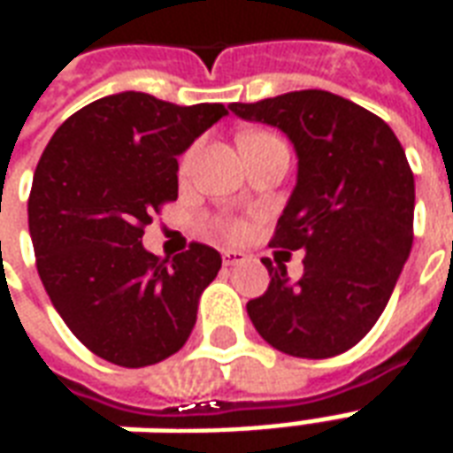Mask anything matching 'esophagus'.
Returning <instances> with one entry per match:
<instances>
[{
    "label": "esophagus",
    "instance_id": "34e87169",
    "mask_svg": "<svg viewBox=\"0 0 453 453\" xmlns=\"http://www.w3.org/2000/svg\"><path fill=\"white\" fill-rule=\"evenodd\" d=\"M247 259L245 252H240V250H223V265L226 266H235L242 265Z\"/></svg>",
    "mask_w": 453,
    "mask_h": 453
}]
</instances>
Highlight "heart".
Masks as SVG:
<instances>
[{
	"label": "heart",
	"instance_id": "b5f03b06",
	"mask_svg": "<svg viewBox=\"0 0 453 453\" xmlns=\"http://www.w3.org/2000/svg\"><path fill=\"white\" fill-rule=\"evenodd\" d=\"M252 135H266V133H247L245 138H252ZM220 230L230 237H240L242 233H245V223H240V220H223V223H220Z\"/></svg>",
	"mask_w": 453,
	"mask_h": 453
}]
</instances>
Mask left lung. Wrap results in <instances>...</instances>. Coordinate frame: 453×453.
I'll list each match as a JSON object with an SVG mask.
<instances>
[{
  "label": "left lung",
  "instance_id": "1",
  "mask_svg": "<svg viewBox=\"0 0 453 453\" xmlns=\"http://www.w3.org/2000/svg\"><path fill=\"white\" fill-rule=\"evenodd\" d=\"M245 120L284 130L298 179L272 247L303 250V274L269 269L247 315L274 349L327 359L351 349L388 303L412 247L415 179L395 133L376 113L323 89L230 104Z\"/></svg>",
  "mask_w": 453,
  "mask_h": 453
}]
</instances>
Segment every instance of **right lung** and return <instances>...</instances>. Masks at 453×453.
Listing matches in <instances>:
<instances>
[{"label":"right lung","mask_w":453,"mask_h":453,"mask_svg":"<svg viewBox=\"0 0 453 453\" xmlns=\"http://www.w3.org/2000/svg\"><path fill=\"white\" fill-rule=\"evenodd\" d=\"M226 113L223 104L120 92L73 113L45 145L28 196L35 266L55 311L96 357L140 369L187 344L223 259L201 242L159 259L142 235L177 201L179 155Z\"/></svg>","instance_id":"obj_1"}]
</instances>
